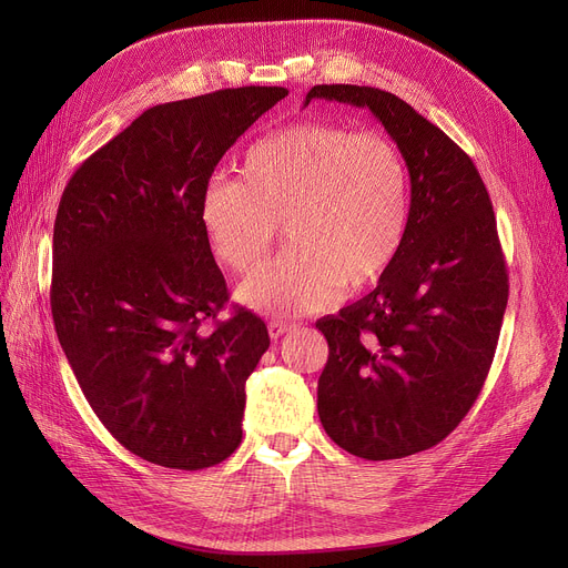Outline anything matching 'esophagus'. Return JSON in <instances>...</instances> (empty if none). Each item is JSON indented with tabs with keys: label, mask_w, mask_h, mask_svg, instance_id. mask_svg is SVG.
<instances>
[{
	"label": "esophagus",
	"mask_w": 568,
	"mask_h": 568,
	"mask_svg": "<svg viewBox=\"0 0 568 568\" xmlns=\"http://www.w3.org/2000/svg\"><path fill=\"white\" fill-rule=\"evenodd\" d=\"M287 332H292V324H287V322H278V320H272L268 322V336H272L274 341H278L283 334H287Z\"/></svg>",
	"instance_id": "34e87169"
}]
</instances>
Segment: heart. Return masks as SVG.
Returning <instances> with one entry per match:
<instances>
[{"instance_id": "heart-1", "label": "heart", "mask_w": 568, "mask_h": 568, "mask_svg": "<svg viewBox=\"0 0 568 568\" xmlns=\"http://www.w3.org/2000/svg\"><path fill=\"white\" fill-rule=\"evenodd\" d=\"M242 179L212 176L200 223L214 255L248 274L274 248L281 225L292 248L236 290L253 311L294 317L332 308L343 294L379 283L409 221V170L379 133L336 122H300L253 142Z\"/></svg>"}]
</instances>
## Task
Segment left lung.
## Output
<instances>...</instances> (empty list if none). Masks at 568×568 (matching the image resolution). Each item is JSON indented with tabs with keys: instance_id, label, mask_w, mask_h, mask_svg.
<instances>
[{
	"instance_id": "8db88e82",
	"label": "left lung",
	"mask_w": 568,
	"mask_h": 568,
	"mask_svg": "<svg viewBox=\"0 0 568 568\" xmlns=\"http://www.w3.org/2000/svg\"><path fill=\"white\" fill-rule=\"evenodd\" d=\"M313 99L368 108L409 170L396 262L364 300L315 324L329 343L317 382L326 435L352 456L396 460L439 444L484 389L509 302L497 221L471 159L396 94L315 84Z\"/></svg>"
}]
</instances>
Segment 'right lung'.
Here are the masks:
<instances>
[{
	"label": "right lung",
	"mask_w": 568,
	"mask_h": 568,
	"mask_svg": "<svg viewBox=\"0 0 568 568\" xmlns=\"http://www.w3.org/2000/svg\"><path fill=\"white\" fill-rule=\"evenodd\" d=\"M285 97L251 84L149 108L59 200L54 332L87 403L142 460L193 471L242 444L246 379L268 332L239 306L219 320L230 294L200 197L236 138Z\"/></svg>",
	"instance_id": "right-lung-1"
}]
</instances>
